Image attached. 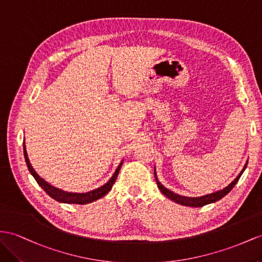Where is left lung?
Listing matches in <instances>:
<instances>
[{
    "mask_svg": "<svg viewBox=\"0 0 262 262\" xmlns=\"http://www.w3.org/2000/svg\"><path fill=\"white\" fill-rule=\"evenodd\" d=\"M248 165V162L245 164V167L243 168V170L240 171L239 175L236 177V179L233 180V182L231 184L228 185L226 188H224L223 190H219V191H216V192H212V193H209V195H206V196H201V197H185V196H180V195H177V193L170 191L169 189H167L166 187H164L162 184L159 183V180L157 179V176H156V170H155V178H156V183H157V186L159 190L162 191L164 195L166 197H168L169 199H171L172 201H175V203L177 204H180L183 206H188V207H203L205 205H208V204H211V203H216V201H218L219 199H221L223 197H225L228 192H229L234 185H236L238 183V180L240 178V176L243 175V172L245 171L246 167Z\"/></svg>",
    "mask_w": 262,
    "mask_h": 262,
    "instance_id": "obj_1",
    "label": "left lung"
}]
</instances>
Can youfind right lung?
Instances as JSON below:
<instances>
[{
    "mask_svg": "<svg viewBox=\"0 0 262 262\" xmlns=\"http://www.w3.org/2000/svg\"><path fill=\"white\" fill-rule=\"evenodd\" d=\"M23 147H24V158H25V162H26V165H28V168H29L30 172L32 173V176L35 178L37 184L41 186V188L46 193H48L50 197H52L53 199L59 201V203H64V204L85 205V204L93 203V201H95V200H97L99 198L104 197L106 193L112 189V187H113L114 183H115V180H116V178L118 176V172H119L120 167H122V164H123V163L119 164V166L117 167L116 171L114 172V175L112 176V178L104 186L99 187V188H97L95 190L89 191V192H82V193L67 192V191H63L61 189L55 188V187L51 186L49 183H46L44 179H42L41 177L37 175V173L35 172V170L33 169V167H32L30 160H29L28 152H26V149H25V143L23 144Z\"/></svg>",
    "mask_w": 262,
    "mask_h": 262,
    "instance_id": "1",
    "label": "right lung"
}]
</instances>
